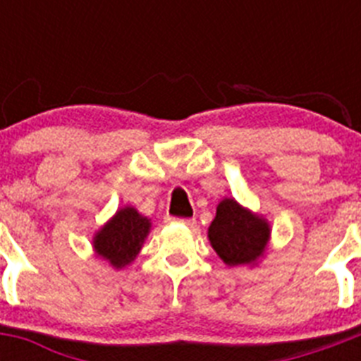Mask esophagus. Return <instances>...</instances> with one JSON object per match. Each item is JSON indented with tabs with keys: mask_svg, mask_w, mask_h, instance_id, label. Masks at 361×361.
<instances>
[{
	"mask_svg": "<svg viewBox=\"0 0 361 361\" xmlns=\"http://www.w3.org/2000/svg\"><path fill=\"white\" fill-rule=\"evenodd\" d=\"M175 222H180V224L184 226H190V228H193L195 226V219H173Z\"/></svg>",
	"mask_w": 361,
	"mask_h": 361,
	"instance_id": "34e87169",
	"label": "esophagus"
}]
</instances>
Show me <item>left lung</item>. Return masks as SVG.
<instances>
[{"label": "left lung", "mask_w": 361, "mask_h": 361, "mask_svg": "<svg viewBox=\"0 0 361 361\" xmlns=\"http://www.w3.org/2000/svg\"><path fill=\"white\" fill-rule=\"evenodd\" d=\"M269 222L235 199L220 200L208 229V238L228 266H251L262 257L269 242Z\"/></svg>", "instance_id": "1"}]
</instances>
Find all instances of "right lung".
<instances>
[{"instance_id":"right-lung-1","label":"right lung","mask_w":361,"mask_h":361,"mask_svg":"<svg viewBox=\"0 0 361 361\" xmlns=\"http://www.w3.org/2000/svg\"><path fill=\"white\" fill-rule=\"evenodd\" d=\"M152 222L132 206L121 208L95 233L94 251L97 257L110 262L111 267L123 269L135 260Z\"/></svg>"}]
</instances>
